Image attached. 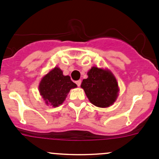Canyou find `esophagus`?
<instances>
[{
  "label": "esophagus",
  "instance_id": "obj_1",
  "mask_svg": "<svg viewBox=\"0 0 159 159\" xmlns=\"http://www.w3.org/2000/svg\"><path fill=\"white\" fill-rule=\"evenodd\" d=\"M81 80H78V81H76V84H77V85L78 86V87H80V85H81Z\"/></svg>",
  "mask_w": 159,
  "mask_h": 159
}]
</instances>
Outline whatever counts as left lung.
<instances>
[{"label": "left lung", "instance_id": "left-lung-1", "mask_svg": "<svg viewBox=\"0 0 159 159\" xmlns=\"http://www.w3.org/2000/svg\"><path fill=\"white\" fill-rule=\"evenodd\" d=\"M88 76L83 80L81 87L90 102L99 108H108L113 105L119 91L113 74L108 69L92 67L88 72Z\"/></svg>", "mask_w": 159, "mask_h": 159}]
</instances>
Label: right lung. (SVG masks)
Here are the masks:
<instances>
[{"label":"right lung","mask_w":159,"mask_h":159,"mask_svg":"<svg viewBox=\"0 0 159 159\" xmlns=\"http://www.w3.org/2000/svg\"><path fill=\"white\" fill-rule=\"evenodd\" d=\"M76 87L68 75L65 76L63 71L55 67L43 77L38 88L45 103L57 107L63 103L70 90Z\"/></svg>","instance_id":"1"}]
</instances>
